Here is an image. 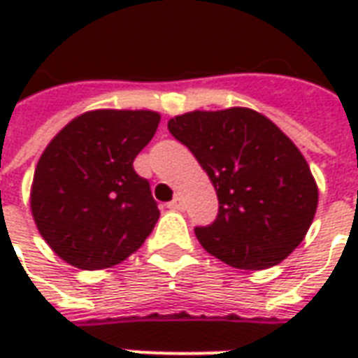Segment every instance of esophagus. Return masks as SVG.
<instances>
[{"instance_id":"obj_1","label":"esophagus","mask_w":358,"mask_h":358,"mask_svg":"<svg viewBox=\"0 0 358 358\" xmlns=\"http://www.w3.org/2000/svg\"><path fill=\"white\" fill-rule=\"evenodd\" d=\"M166 207H169L171 210H182L184 209V201H182V197H178V195H176V197H174V199H172V201L169 203Z\"/></svg>"}]
</instances>
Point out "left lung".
I'll use <instances>...</instances> for the list:
<instances>
[{"label": "left lung", "mask_w": 358, "mask_h": 358, "mask_svg": "<svg viewBox=\"0 0 358 358\" xmlns=\"http://www.w3.org/2000/svg\"><path fill=\"white\" fill-rule=\"evenodd\" d=\"M209 174L218 215L195 236L230 266L263 270L299 245L315 218L318 187L305 157L272 120L245 107L194 110L169 120Z\"/></svg>", "instance_id": "8db88e82"}]
</instances>
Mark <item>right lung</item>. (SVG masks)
Here are the masks:
<instances>
[{"label": "right lung", "instance_id": "right-lung-1", "mask_svg": "<svg viewBox=\"0 0 358 358\" xmlns=\"http://www.w3.org/2000/svg\"><path fill=\"white\" fill-rule=\"evenodd\" d=\"M159 120L155 110H90L50 141L36 166L30 209L63 261L82 270L109 268L155 228L157 201L132 163Z\"/></svg>", "mask_w": 358, "mask_h": 358}]
</instances>
